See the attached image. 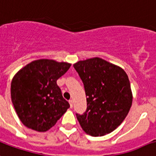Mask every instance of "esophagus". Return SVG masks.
Masks as SVG:
<instances>
[{"instance_id":"esophagus-1","label":"esophagus","mask_w":156,"mask_h":156,"mask_svg":"<svg viewBox=\"0 0 156 156\" xmlns=\"http://www.w3.org/2000/svg\"><path fill=\"white\" fill-rule=\"evenodd\" d=\"M69 103H70V107H71V108H72V107H73V100L70 99Z\"/></svg>"}]
</instances>
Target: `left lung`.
Returning a JSON list of instances; mask_svg holds the SVG:
<instances>
[{"label": "left lung", "instance_id": "obj_1", "mask_svg": "<svg viewBox=\"0 0 156 156\" xmlns=\"http://www.w3.org/2000/svg\"><path fill=\"white\" fill-rule=\"evenodd\" d=\"M73 67L84 84L87 97L86 111L76 114L80 126L94 137L112 133L124 121L132 105L126 72L100 58L79 61Z\"/></svg>", "mask_w": 156, "mask_h": 156}]
</instances>
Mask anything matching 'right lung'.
<instances>
[{
  "label": "right lung",
  "instance_id": "1",
  "mask_svg": "<svg viewBox=\"0 0 156 156\" xmlns=\"http://www.w3.org/2000/svg\"><path fill=\"white\" fill-rule=\"evenodd\" d=\"M71 67L49 59L32 62L11 82V100L19 119L26 127L45 132L56 124L70 104L62 95L57 80Z\"/></svg>",
  "mask_w": 156,
  "mask_h": 156
}]
</instances>
